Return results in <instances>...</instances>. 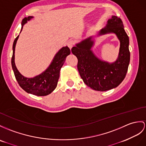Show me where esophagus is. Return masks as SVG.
<instances>
[{
	"mask_svg": "<svg viewBox=\"0 0 146 146\" xmlns=\"http://www.w3.org/2000/svg\"><path fill=\"white\" fill-rule=\"evenodd\" d=\"M74 43H75V42H74V41H73V40H70L69 41H68V42H67V46H69V48L70 49H71V48H72L73 47V46H74Z\"/></svg>",
	"mask_w": 146,
	"mask_h": 146,
	"instance_id": "1",
	"label": "esophagus"
}]
</instances>
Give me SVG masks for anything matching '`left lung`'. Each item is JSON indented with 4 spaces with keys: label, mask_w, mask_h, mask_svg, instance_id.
<instances>
[{
    "label": "left lung",
    "mask_w": 146,
    "mask_h": 146,
    "mask_svg": "<svg viewBox=\"0 0 146 146\" xmlns=\"http://www.w3.org/2000/svg\"><path fill=\"white\" fill-rule=\"evenodd\" d=\"M115 33L120 41L118 58L114 63L102 61L90 50L94 44L91 38L86 39L71 49L78 59L77 69L84 83L92 89L106 91L118 87L125 77L130 61L129 37L120 18L113 16L99 35Z\"/></svg>",
    "instance_id": "1"
}]
</instances>
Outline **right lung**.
I'll list each match as a JSON object with an SVG mask.
<instances>
[{"label": "right lung", "mask_w": 146, "mask_h": 146, "mask_svg": "<svg viewBox=\"0 0 146 146\" xmlns=\"http://www.w3.org/2000/svg\"><path fill=\"white\" fill-rule=\"evenodd\" d=\"M32 17L24 18L22 22V30L23 25L30 20ZM22 31V30H21ZM19 35L14 40L13 44V55L12 57V66L18 84L23 89L33 95L37 96H46L51 94L58 85L59 72L65 62L66 57L70 54V49L66 46L59 50L55 56L54 59L48 68L40 75L33 78H27L23 76L17 70L15 64V48Z\"/></svg>", "instance_id": "add662e5"}]
</instances>
